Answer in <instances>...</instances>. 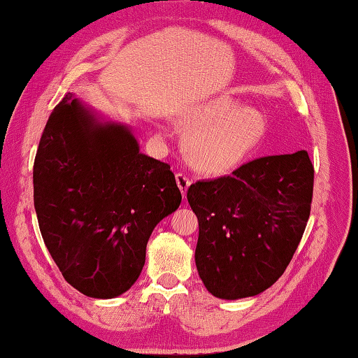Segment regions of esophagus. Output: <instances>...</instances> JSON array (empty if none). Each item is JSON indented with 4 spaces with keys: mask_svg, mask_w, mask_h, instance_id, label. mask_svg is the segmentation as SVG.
Returning a JSON list of instances; mask_svg holds the SVG:
<instances>
[{
    "mask_svg": "<svg viewBox=\"0 0 358 358\" xmlns=\"http://www.w3.org/2000/svg\"><path fill=\"white\" fill-rule=\"evenodd\" d=\"M176 184H178V187H179V190H180V193L184 194H187V190H188V187H190V179H188V176L187 174H184V173H178L176 174Z\"/></svg>",
    "mask_w": 358,
    "mask_h": 358,
    "instance_id": "obj_1",
    "label": "esophagus"
}]
</instances>
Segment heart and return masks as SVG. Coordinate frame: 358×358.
<instances>
[{
    "label": "heart",
    "instance_id": "b5f03b06",
    "mask_svg": "<svg viewBox=\"0 0 358 358\" xmlns=\"http://www.w3.org/2000/svg\"><path fill=\"white\" fill-rule=\"evenodd\" d=\"M179 121L190 131L185 138V156L206 174H224L245 164L266 131L259 110L229 96H215L187 107Z\"/></svg>",
    "mask_w": 358,
    "mask_h": 358
}]
</instances>
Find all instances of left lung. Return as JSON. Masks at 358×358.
<instances>
[{"mask_svg":"<svg viewBox=\"0 0 358 358\" xmlns=\"http://www.w3.org/2000/svg\"><path fill=\"white\" fill-rule=\"evenodd\" d=\"M307 151L260 157L187 192L199 237L194 262L206 288L241 299L271 287L292 262L313 196Z\"/></svg>","mask_w":358,"mask_h":358,"instance_id":"1","label":"left lung"}]
</instances>
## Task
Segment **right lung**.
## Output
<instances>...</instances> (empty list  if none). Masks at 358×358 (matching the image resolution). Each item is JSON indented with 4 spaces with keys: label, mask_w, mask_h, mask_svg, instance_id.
Returning a JSON list of instances; mask_svg holds the SVG:
<instances>
[{
    "label": "right lung",
    "mask_w": 358,
    "mask_h": 358,
    "mask_svg": "<svg viewBox=\"0 0 358 358\" xmlns=\"http://www.w3.org/2000/svg\"><path fill=\"white\" fill-rule=\"evenodd\" d=\"M32 178L52 260L71 287L98 299L136 284L154 227L182 201L170 165L141 154L129 127L98 120L71 93L48 118Z\"/></svg>",
    "instance_id": "obj_1"
}]
</instances>
